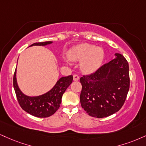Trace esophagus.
<instances>
[{"label": "esophagus", "mask_w": 146, "mask_h": 146, "mask_svg": "<svg viewBox=\"0 0 146 146\" xmlns=\"http://www.w3.org/2000/svg\"><path fill=\"white\" fill-rule=\"evenodd\" d=\"M80 80V77L78 75H73V80L74 81H78Z\"/></svg>", "instance_id": "1"}]
</instances>
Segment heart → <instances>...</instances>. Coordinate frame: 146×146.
<instances>
[{"label": "heart", "instance_id": "heart-1", "mask_svg": "<svg viewBox=\"0 0 146 146\" xmlns=\"http://www.w3.org/2000/svg\"><path fill=\"white\" fill-rule=\"evenodd\" d=\"M105 52L101 47L90 43H82L73 47L68 53L71 60L82 61L81 68L85 73H92L100 67L104 59Z\"/></svg>", "mask_w": 146, "mask_h": 146}]
</instances>
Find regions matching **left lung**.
<instances>
[{
  "label": "left lung",
  "mask_w": 146,
  "mask_h": 146,
  "mask_svg": "<svg viewBox=\"0 0 146 146\" xmlns=\"http://www.w3.org/2000/svg\"><path fill=\"white\" fill-rule=\"evenodd\" d=\"M80 103L89 115L108 117L120 110L130 87L129 63L120 54L94 73L80 78Z\"/></svg>",
  "instance_id": "obj_1"
}]
</instances>
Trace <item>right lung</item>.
<instances>
[{
  "label": "right lung",
  "instance_id": "1",
  "mask_svg": "<svg viewBox=\"0 0 146 146\" xmlns=\"http://www.w3.org/2000/svg\"><path fill=\"white\" fill-rule=\"evenodd\" d=\"M52 41L35 43L31 45H47ZM30 46V47H31ZM73 75L62 77L57 81L55 86L50 91L36 96H29L22 93L19 88L16 80V69L13 75V87L17 99L24 111L38 117H47L52 115L60 108L62 94L73 82Z\"/></svg>",
  "mask_w": 146,
  "mask_h": 146
}]
</instances>
